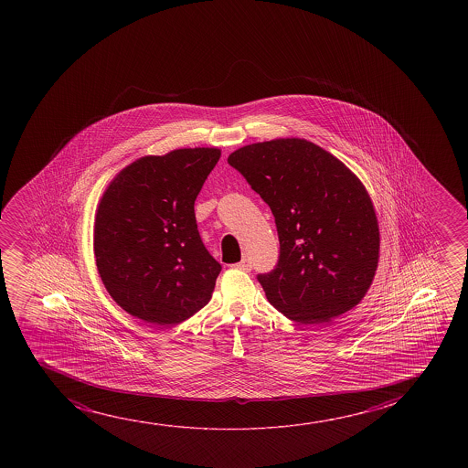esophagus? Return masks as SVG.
I'll use <instances>...</instances> for the list:
<instances>
[{
  "instance_id": "1",
  "label": "esophagus",
  "mask_w": 468,
  "mask_h": 468,
  "mask_svg": "<svg viewBox=\"0 0 468 468\" xmlns=\"http://www.w3.org/2000/svg\"><path fill=\"white\" fill-rule=\"evenodd\" d=\"M233 267H235L237 270H243V271H250V269H252V265H250V262L248 261V259H243L241 262L235 263Z\"/></svg>"
}]
</instances>
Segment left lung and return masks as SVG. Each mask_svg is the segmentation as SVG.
<instances>
[{"label":"left lung","instance_id":"obj_1","mask_svg":"<svg viewBox=\"0 0 468 468\" xmlns=\"http://www.w3.org/2000/svg\"><path fill=\"white\" fill-rule=\"evenodd\" d=\"M227 161L275 218L278 263L257 275L270 303L302 324L327 323L359 303L378 270L380 238L358 177L303 139L252 144Z\"/></svg>","mask_w":468,"mask_h":468}]
</instances>
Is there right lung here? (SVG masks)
I'll return each mask as SVG.
<instances>
[{"instance_id": "obj_1", "label": "right lung", "mask_w": 468, "mask_h": 468, "mask_svg": "<svg viewBox=\"0 0 468 468\" xmlns=\"http://www.w3.org/2000/svg\"><path fill=\"white\" fill-rule=\"evenodd\" d=\"M218 158V148L144 156L99 203V275L112 299L148 324H177L211 301L222 267L201 241L193 206Z\"/></svg>"}]
</instances>
